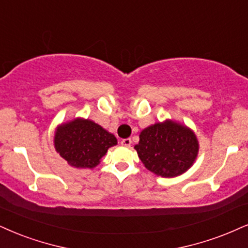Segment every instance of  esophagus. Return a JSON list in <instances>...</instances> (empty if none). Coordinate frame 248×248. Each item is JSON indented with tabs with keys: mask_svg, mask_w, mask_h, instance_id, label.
Instances as JSON below:
<instances>
[{
	"mask_svg": "<svg viewBox=\"0 0 248 248\" xmlns=\"http://www.w3.org/2000/svg\"><path fill=\"white\" fill-rule=\"evenodd\" d=\"M131 142H132V140H131L130 138L123 139V140H122V141H121L122 145L125 146V147H130V146H131Z\"/></svg>",
	"mask_w": 248,
	"mask_h": 248,
	"instance_id": "1",
	"label": "esophagus"
}]
</instances>
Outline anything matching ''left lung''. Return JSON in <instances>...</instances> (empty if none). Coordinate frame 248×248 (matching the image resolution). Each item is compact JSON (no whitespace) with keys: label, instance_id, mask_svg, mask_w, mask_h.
<instances>
[{"label":"left lung","instance_id":"8db88e82","mask_svg":"<svg viewBox=\"0 0 248 248\" xmlns=\"http://www.w3.org/2000/svg\"><path fill=\"white\" fill-rule=\"evenodd\" d=\"M139 138L134 149L143 166L164 178L184 173L198 156L199 142L193 131L169 119L146 127Z\"/></svg>","mask_w":248,"mask_h":248}]
</instances>
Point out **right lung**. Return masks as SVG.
Masks as SVG:
<instances>
[{
	"mask_svg": "<svg viewBox=\"0 0 248 248\" xmlns=\"http://www.w3.org/2000/svg\"><path fill=\"white\" fill-rule=\"evenodd\" d=\"M54 145L56 152L71 167L93 169L108 148L117 145V139L93 121L76 118L57 127Z\"/></svg>",
	"mask_w": 248,
	"mask_h": 248,
	"instance_id": "right-lung-1",
	"label": "right lung"
}]
</instances>
